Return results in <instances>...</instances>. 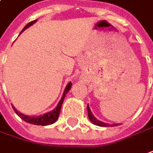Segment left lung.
Returning <instances> with one entry per match:
<instances>
[{
  "mask_svg": "<svg viewBox=\"0 0 153 153\" xmlns=\"http://www.w3.org/2000/svg\"><path fill=\"white\" fill-rule=\"evenodd\" d=\"M87 111H88V116H89L90 121L92 123H94L95 125H97V126H100V127H115V126H117V123L116 124H108V123H104L103 122H100L98 121L97 118H95V116L92 115L91 111L90 110L89 105H87Z\"/></svg>",
  "mask_w": 153,
  "mask_h": 153,
  "instance_id": "obj_1",
  "label": "left lung"
}]
</instances>
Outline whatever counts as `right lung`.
Segmentation results:
<instances>
[{
  "label": "right lung",
  "mask_w": 153,
  "mask_h": 153,
  "mask_svg": "<svg viewBox=\"0 0 153 153\" xmlns=\"http://www.w3.org/2000/svg\"><path fill=\"white\" fill-rule=\"evenodd\" d=\"M36 21H37V19H36V20H33V21H31L30 23L27 24V25L24 27V29L22 30L21 32H23L24 30H25L26 28H28L30 25H33ZM71 86H72V83L70 82V83L68 84L66 89L64 91L63 96L62 97V99L60 100V102H59L58 105L56 106V108L54 110L50 111V112H48V113H46V114H43V116H37V117H30V116H25V115H23V114L19 113L13 106V109L15 111V113H16L17 115L19 116L22 120H24L25 122H26V123H30V124H34V125H42V126H46V125L53 124V123L56 122V120L58 119V117H59V114H60L61 108H62V103H63L64 98H65V96H66V93L71 89Z\"/></svg>",
  "instance_id": "1"
}]
</instances>
